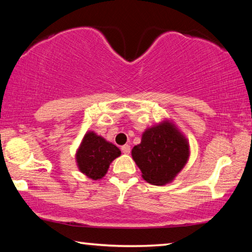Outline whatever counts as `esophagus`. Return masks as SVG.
Returning a JSON list of instances; mask_svg holds the SVG:
<instances>
[{
  "mask_svg": "<svg viewBox=\"0 0 252 252\" xmlns=\"http://www.w3.org/2000/svg\"><path fill=\"white\" fill-rule=\"evenodd\" d=\"M121 151L125 153V155H129L130 151H131V148L129 144H125V146L121 147Z\"/></svg>",
  "mask_w": 252,
  "mask_h": 252,
  "instance_id": "34e87169",
  "label": "esophagus"
}]
</instances>
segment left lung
Instances as JSON below:
<instances>
[{
	"label": "left lung",
	"instance_id": "8db88e82",
	"mask_svg": "<svg viewBox=\"0 0 252 252\" xmlns=\"http://www.w3.org/2000/svg\"><path fill=\"white\" fill-rule=\"evenodd\" d=\"M132 158L147 182L163 186L171 182L189 159V144L172 123L161 122L143 132Z\"/></svg>",
	"mask_w": 252,
	"mask_h": 252
}]
</instances>
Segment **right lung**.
Instances as JSON below:
<instances>
[{"mask_svg":"<svg viewBox=\"0 0 252 252\" xmlns=\"http://www.w3.org/2000/svg\"><path fill=\"white\" fill-rule=\"evenodd\" d=\"M120 155L118 147L90 131L84 135L76 152V163L81 172L97 180L105 176L111 162Z\"/></svg>","mask_w":252,"mask_h":252,"instance_id":"1","label":"right lung"}]
</instances>
